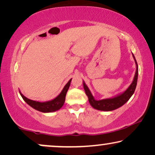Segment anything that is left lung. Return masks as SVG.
Wrapping results in <instances>:
<instances>
[{
    "label": "left lung",
    "instance_id": "left-lung-1",
    "mask_svg": "<svg viewBox=\"0 0 155 155\" xmlns=\"http://www.w3.org/2000/svg\"><path fill=\"white\" fill-rule=\"evenodd\" d=\"M133 57L135 60V65H136V71H135V76L133 78L132 83L130 84V86L122 93H120L116 96H114L111 98H107L101 99V100H96L94 97H93L92 93H91L90 89L85 84V82L83 80V87L85 91V94L87 96L89 99V102L90 105L97 110L104 111H110L115 110L118 108L122 107L125 104L127 101L129 100V99L132 97V95L134 93L135 88H136L137 82V76H138V66H137V61L135 60L134 55L132 53Z\"/></svg>",
    "mask_w": 155,
    "mask_h": 155
}]
</instances>
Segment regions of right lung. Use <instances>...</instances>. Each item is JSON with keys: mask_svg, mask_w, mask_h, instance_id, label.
I'll use <instances>...</instances> for the list:
<instances>
[{"mask_svg": "<svg viewBox=\"0 0 155 155\" xmlns=\"http://www.w3.org/2000/svg\"><path fill=\"white\" fill-rule=\"evenodd\" d=\"M72 78L68 82V83L65 84L64 87L61 91V92L57 96L56 98L50 101H44V102H39L37 101H34L31 99H29L25 97L20 91V94L24 101L26 102L27 104L32 107L37 111L43 112V113H51V112L56 111L61 109L64 104L65 100V95L68 90L69 87L71 85Z\"/></svg>", "mask_w": 155, "mask_h": 155, "instance_id": "1", "label": "right lung"}]
</instances>
